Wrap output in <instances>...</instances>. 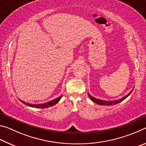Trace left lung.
<instances>
[{
  "label": "left lung",
  "mask_w": 146,
  "mask_h": 146,
  "mask_svg": "<svg viewBox=\"0 0 146 146\" xmlns=\"http://www.w3.org/2000/svg\"><path fill=\"white\" fill-rule=\"evenodd\" d=\"M133 90L131 91V92L127 94V95L126 96H125L124 97H123L122 98H120V99L119 100H112V101H105V100H99V99H97V98H94L93 97H91V96L90 95V94H88L89 97H90V98H91V100H92L93 102H96L97 104H98L99 105H106V106H110V105H115V104H117L120 103L122 102V101H123V100H125V98H126L128 96H129L131 93H132Z\"/></svg>",
  "instance_id": "8db88e82"
}]
</instances>
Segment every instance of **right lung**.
<instances>
[{
  "label": "right lung",
  "instance_id": "obj_1",
  "mask_svg": "<svg viewBox=\"0 0 146 146\" xmlns=\"http://www.w3.org/2000/svg\"><path fill=\"white\" fill-rule=\"evenodd\" d=\"M61 97H62V96H60V97L59 98H56V99H55V100H53L50 101V102H46V103H44V104H31L25 102H24V101L20 100V99H19V100H21L22 102L24 104H26V106H30V107L36 108H46L51 107V106H53L54 105H55L60 100Z\"/></svg>",
  "mask_w": 146,
  "mask_h": 146
}]
</instances>
